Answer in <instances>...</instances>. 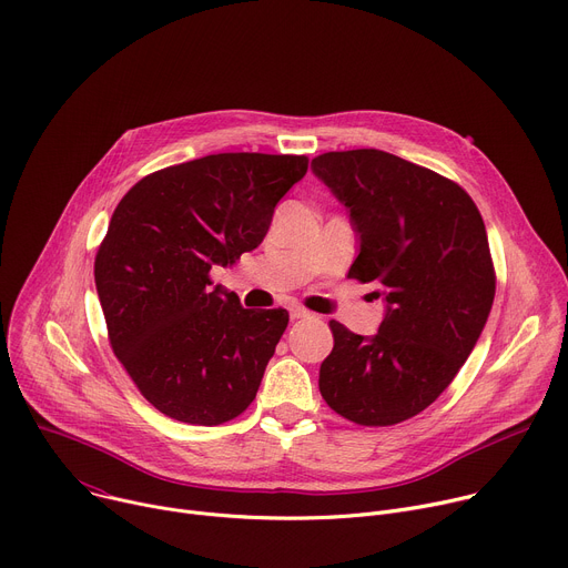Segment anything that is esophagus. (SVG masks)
<instances>
[{
  "label": "esophagus",
  "instance_id": "1",
  "mask_svg": "<svg viewBox=\"0 0 568 568\" xmlns=\"http://www.w3.org/2000/svg\"><path fill=\"white\" fill-rule=\"evenodd\" d=\"M307 315H311V313L303 311V307H298V305H292V307H290V317H292V320H303V317H307Z\"/></svg>",
  "mask_w": 568,
  "mask_h": 568
}]
</instances>
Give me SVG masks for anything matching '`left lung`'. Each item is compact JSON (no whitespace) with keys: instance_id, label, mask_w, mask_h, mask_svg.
I'll list each match as a JSON object with an SVG mask.
<instances>
[{"instance_id":"left-lung-1","label":"left lung","mask_w":568,"mask_h":568,"mask_svg":"<svg viewBox=\"0 0 568 568\" xmlns=\"http://www.w3.org/2000/svg\"><path fill=\"white\" fill-rule=\"evenodd\" d=\"M313 170L359 235L348 278L387 301L374 337L328 322L320 392L357 426H394L437 400L485 328L496 292L485 222L455 181L387 151H328Z\"/></svg>"}]
</instances>
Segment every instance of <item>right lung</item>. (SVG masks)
<instances>
[{
	"mask_svg": "<svg viewBox=\"0 0 568 568\" xmlns=\"http://www.w3.org/2000/svg\"><path fill=\"white\" fill-rule=\"evenodd\" d=\"M305 172L307 156L215 153L146 174L118 203L97 294L113 353L165 417L220 426L253 403L290 315L242 307L211 270L263 242Z\"/></svg>",
	"mask_w": 568,
	"mask_h": 568,
	"instance_id": "add662e5",
	"label": "right lung"
}]
</instances>
